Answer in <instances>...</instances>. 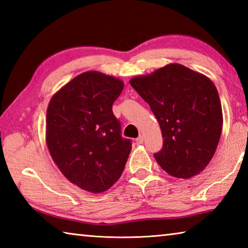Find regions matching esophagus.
<instances>
[{
    "mask_svg": "<svg viewBox=\"0 0 248 248\" xmlns=\"http://www.w3.org/2000/svg\"><path fill=\"white\" fill-rule=\"evenodd\" d=\"M136 142H137V144H142V143H143V136H141V134H140V136L136 139Z\"/></svg>",
    "mask_w": 248,
    "mask_h": 248,
    "instance_id": "34e87169",
    "label": "esophagus"
}]
</instances>
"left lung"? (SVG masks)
I'll return each instance as SVG.
<instances>
[{
  "mask_svg": "<svg viewBox=\"0 0 248 248\" xmlns=\"http://www.w3.org/2000/svg\"><path fill=\"white\" fill-rule=\"evenodd\" d=\"M129 82L161 127L163 149L154 154L159 166L185 179L202 171L216 153L223 124L219 93L211 79L170 63Z\"/></svg>",
  "mask_w": 248,
  "mask_h": 248,
  "instance_id": "obj_1",
  "label": "left lung"
}]
</instances>
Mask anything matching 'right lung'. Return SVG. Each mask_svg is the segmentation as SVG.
Masks as SVG:
<instances>
[{
    "mask_svg": "<svg viewBox=\"0 0 248 248\" xmlns=\"http://www.w3.org/2000/svg\"><path fill=\"white\" fill-rule=\"evenodd\" d=\"M124 82L98 71L62 86L47 109L46 142L64 177L93 194L109 189L123 174L131 141L120 134L112 104Z\"/></svg>",
    "mask_w": 248,
    "mask_h": 248,
    "instance_id": "obj_1",
    "label": "right lung"
}]
</instances>
